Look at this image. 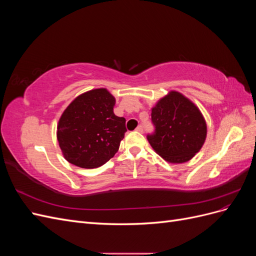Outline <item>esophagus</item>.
Returning <instances> with one entry per match:
<instances>
[{"label":"esophagus","mask_w":256,"mask_h":256,"mask_svg":"<svg viewBox=\"0 0 256 256\" xmlns=\"http://www.w3.org/2000/svg\"><path fill=\"white\" fill-rule=\"evenodd\" d=\"M136 130L138 131V132H140V134H142V132H143V126H141V125H140V126H138Z\"/></svg>","instance_id":"34e87169"}]
</instances>
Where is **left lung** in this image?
Listing matches in <instances>:
<instances>
[{
  "instance_id": "obj_1",
  "label": "left lung",
  "mask_w": 256,
  "mask_h": 256,
  "mask_svg": "<svg viewBox=\"0 0 256 256\" xmlns=\"http://www.w3.org/2000/svg\"><path fill=\"white\" fill-rule=\"evenodd\" d=\"M154 132L147 140L170 164H184L194 157L206 140L203 114L190 99L171 90L152 109Z\"/></svg>"
}]
</instances>
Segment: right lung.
Returning a JSON list of instances; mask_svg holds the SVG:
<instances>
[{
    "label": "right lung",
    "instance_id": "right-lung-1",
    "mask_svg": "<svg viewBox=\"0 0 256 256\" xmlns=\"http://www.w3.org/2000/svg\"><path fill=\"white\" fill-rule=\"evenodd\" d=\"M115 98L106 88H96L74 98L58 120L56 136L64 158L83 168L109 161L125 136L126 120L113 112Z\"/></svg>",
    "mask_w": 256,
    "mask_h": 256
}]
</instances>
